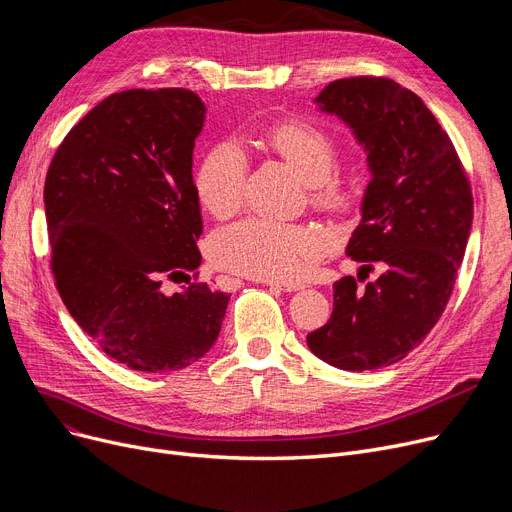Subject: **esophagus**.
<instances>
[{
	"instance_id": "1",
	"label": "esophagus",
	"mask_w": 512,
	"mask_h": 512,
	"mask_svg": "<svg viewBox=\"0 0 512 512\" xmlns=\"http://www.w3.org/2000/svg\"><path fill=\"white\" fill-rule=\"evenodd\" d=\"M270 288H276V290H282V292H297V290H303L305 284L303 282H265Z\"/></svg>"
}]
</instances>
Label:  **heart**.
<instances>
[{
    "label": "heart",
    "mask_w": 512,
    "mask_h": 512,
    "mask_svg": "<svg viewBox=\"0 0 512 512\" xmlns=\"http://www.w3.org/2000/svg\"><path fill=\"white\" fill-rule=\"evenodd\" d=\"M272 147L313 184L321 205L344 209L353 188L336 178L340 149L328 130L315 124L290 122L274 128ZM247 155L234 139L215 143L195 176L199 201L215 215L232 213L245 191ZM328 251V238L313 226H288L265 218H247L213 234L211 259L220 267L257 280H290L303 274Z\"/></svg>",
    "instance_id": "b5f03b06"
}]
</instances>
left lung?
I'll return each mask as SVG.
<instances>
[{
    "instance_id": "obj_1",
    "label": "left lung",
    "mask_w": 512,
    "mask_h": 512,
    "mask_svg": "<svg viewBox=\"0 0 512 512\" xmlns=\"http://www.w3.org/2000/svg\"><path fill=\"white\" fill-rule=\"evenodd\" d=\"M315 103L367 153L371 180L346 255L382 274L365 288L338 280L328 324L307 344L338 369L388 367L423 342L450 299L473 224L471 184L434 114L394 80L340 78Z\"/></svg>"
}]
</instances>
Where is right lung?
<instances>
[{"label": "right lung", "mask_w": 512, "mask_h": 512, "mask_svg": "<svg viewBox=\"0 0 512 512\" xmlns=\"http://www.w3.org/2000/svg\"><path fill=\"white\" fill-rule=\"evenodd\" d=\"M205 103L188 89H130L97 103L45 178L51 272L76 324L114 361L149 373L199 361L228 292L191 280L203 232L193 149ZM182 275L180 293L160 290ZM197 278V276H195Z\"/></svg>", "instance_id": "1"}]
</instances>
